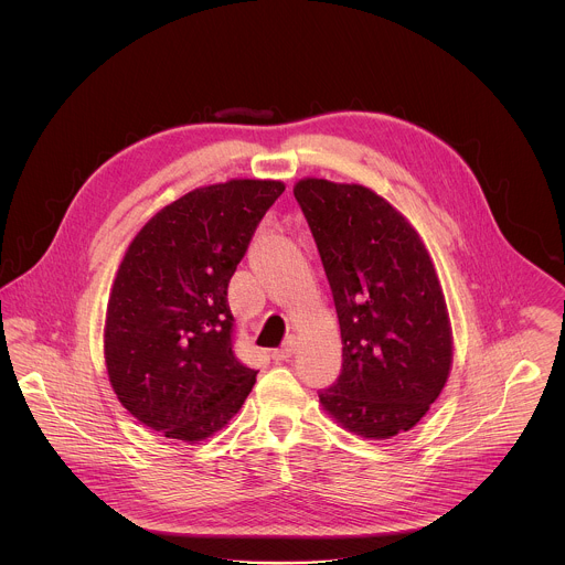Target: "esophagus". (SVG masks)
<instances>
[{
	"instance_id": "obj_1",
	"label": "esophagus",
	"mask_w": 565,
	"mask_h": 565,
	"mask_svg": "<svg viewBox=\"0 0 565 565\" xmlns=\"http://www.w3.org/2000/svg\"><path fill=\"white\" fill-rule=\"evenodd\" d=\"M296 348H298V341H296V337L294 334H289L285 341H282V345L278 348V350H274V359L276 361H285V359H289L294 352H296Z\"/></svg>"
}]
</instances>
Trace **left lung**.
I'll return each instance as SVG.
<instances>
[{"instance_id": "obj_1", "label": "left lung", "mask_w": 565, "mask_h": 565, "mask_svg": "<svg viewBox=\"0 0 565 565\" xmlns=\"http://www.w3.org/2000/svg\"><path fill=\"white\" fill-rule=\"evenodd\" d=\"M332 291L343 363L323 411L365 439L413 428L452 367V330L428 249L385 198L363 184L296 182Z\"/></svg>"}]
</instances>
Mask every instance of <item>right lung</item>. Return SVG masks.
I'll return each instance as SVG.
<instances>
[{
    "mask_svg": "<svg viewBox=\"0 0 565 565\" xmlns=\"http://www.w3.org/2000/svg\"><path fill=\"white\" fill-rule=\"evenodd\" d=\"M280 180H228L189 191L132 239L104 326L108 381L119 403L169 439L222 430L256 383L233 352L228 282L280 198Z\"/></svg>",
    "mask_w": 565,
    "mask_h": 565,
    "instance_id": "add662e5",
    "label": "right lung"
}]
</instances>
